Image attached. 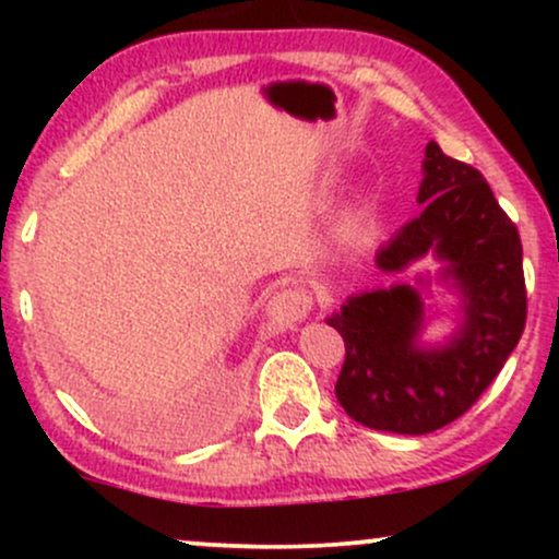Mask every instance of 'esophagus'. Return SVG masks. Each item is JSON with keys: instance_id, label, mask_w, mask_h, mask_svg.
Returning <instances> with one entry per match:
<instances>
[{"instance_id": "34e87169", "label": "esophagus", "mask_w": 559, "mask_h": 559, "mask_svg": "<svg viewBox=\"0 0 559 559\" xmlns=\"http://www.w3.org/2000/svg\"><path fill=\"white\" fill-rule=\"evenodd\" d=\"M312 305L316 301H312V294L307 288L288 286L273 294L271 305H267V316H271L275 331H288L310 316Z\"/></svg>"}]
</instances>
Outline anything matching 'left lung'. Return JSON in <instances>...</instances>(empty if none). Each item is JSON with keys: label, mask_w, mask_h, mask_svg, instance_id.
<instances>
[{"label": "left lung", "mask_w": 559, "mask_h": 559, "mask_svg": "<svg viewBox=\"0 0 559 559\" xmlns=\"http://www.w3.org/2000/svg\"><path fill=\"white\" fill-rule=\"evenodd\" d=\"M420 215L376 254L386 273L433 254L439 278L457 288L463 318L441 346H423L418 288L352 294L325 323L342 333L346 357L336 400L376 431L420 436L465 415L504 368L525 329L523 243L515 223L473 165L428 141Z\"/></svg>", "instance_id": "obj_1"}]
</instances>
